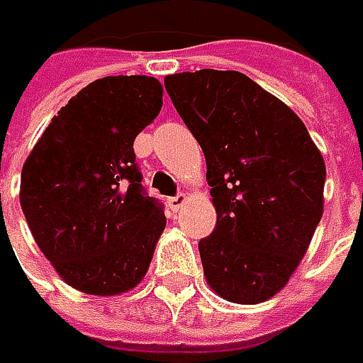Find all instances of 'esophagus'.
Wrapping results in <instances>:
<instances>
[{
	"mask_svg": "<svg viewBox=\"0 0 363 363\" xmlns=\"http://www.w3.org/2000/svg\"><path fill=\"white\" fill-rule=\"evenodd\" d=\"M167 203H169V208L174 210V212H177L184 203H186V196L184 194H177V196H172L169 200H167Z\"/></svg>",
	"mask_w": 363,
	"mask_h": 363,
	"instance_id": "esophagus-1",
	"label": "esophagus"
}]
</instances>
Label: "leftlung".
<instances>
[{
	"mask_svg": "<svg viewBox=\"0 0 363 363\" xmlns=\"http://www.w3.org/2000/svg\"><path fill=\"white\" fill-rule=\"evenodd\" d=\"M165 91L206 155L218 214L198 244L208 285L232 303L271 299L323 214L319 149L303 121L242 72L172 74Z\"/></svg>",
	"mask_w": 363,
	"mask_h": 363,
	"instance_id": "1",
	"label": "left lung"
}]
</instances>
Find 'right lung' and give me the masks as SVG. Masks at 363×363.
<instances>
[{
    "instance_id": "right-lung-1",
    "label": "right lung",
    "mask_w": 363,
    "mask_h": 363,
    "mask_svg": "<svg viewBox=\"0 0 363 363\" xmlns=\"http://www.w3.org/2000/svg\"><path fill=\"white\" fill-rule=\"evenodd\" d=\"M160 80L106 77L58 111L21 169L20 202L35 244L70 286L119 295L145 277L165 228L133 141L161 111Z\"/></svg>"
}]
</instances>
